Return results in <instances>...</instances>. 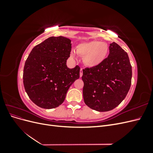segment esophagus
I'll return each instance as SVG.
<instances>
[{
	"label": "esophagus",
	"instance_id": "1",
	"mask_svg": "<svg viewBox=\"0 0 153 153\" xmlns=\"http://www.w3.org/2000/svg\"><path fill=\"white\" fill-rule=\"evenodd\" d=\"M82 75H83V70H82V68H81L80 70V76L81 77Z\"/></svg>",
	"mask_w": 153,
	"mask_h": 153
}]
</instances>
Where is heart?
<instances>
[{"instance_id": "b5f03b06", "label": "heart", "mask_w": 153, "mask_h": 153, "mask_svg": "<svg viewBox=\"0 0 153 153\" xmlns=\"http://www.w3.org/2000/svg\"><path fill=\"white\" fill-rule=\"evenodd\" d=\"M76 53L83 57V62L85 66L94 68L102 63L108 53L109 48L107 44L100 41H91L78 44L76 47ZM76 53L72 51L70 56L76 59Z\"/></svg>"}]
</instances>
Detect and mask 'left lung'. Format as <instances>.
I'll return each mask as SVG.
<instances>
[{
	"mask_svg": "<svg viewBox=\"0 0 153 153\" xmlns=\"http://www.w3.org/2000/svg\"><path fill=\"white\" fill-rule=\"evenodd\" d=\"M131 77L128 53L113 42L110 45L108 57L102 63L83 69V97L85 105L98 112L115 108L126 96Z\"/></svg>",
	"mask_w": 153,
	"mask_h": 153,
	"instance_id": "1",
	"label": "left lung"
}]
</instances>
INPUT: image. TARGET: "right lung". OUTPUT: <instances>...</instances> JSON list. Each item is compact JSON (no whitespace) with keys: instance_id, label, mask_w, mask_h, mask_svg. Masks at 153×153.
<instances>
[{"instance_id":"obj_1","label":"right lung","mask_w":153,"mask_h":153,"mask_svg":"<svg viewBox=\"0 0 153 153\" xmlns=\"http://www.w3.org/2000/svg\"><path fill=\"white\" fill-rule=\"evenodd\" d=\"M71 40L50 37L36 45L25 62L23 81L31 101L46 109L56 108L65 100L69 88L80 77V68L69 69Z\"/></svg>"}]
</instances>
